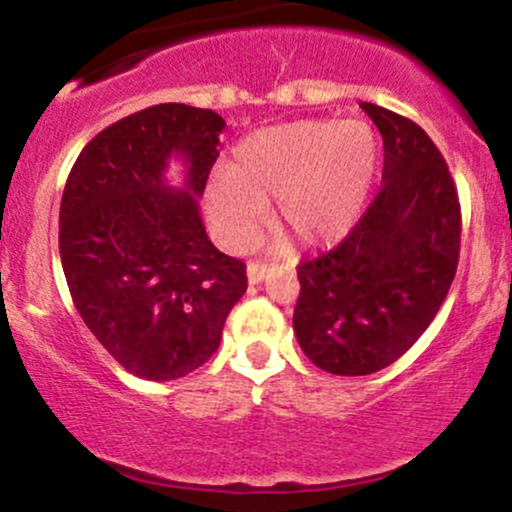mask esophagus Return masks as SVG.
Instances as JSON below:
<instances>
[{
	"label": "esophagus",
	"mask_w": 512,
	"mask_h": 512,
	"mask_svg": "<svg viewBox=\"0 0 512 512\" xmlns=\"http://www.w3.org/2000/svg\"><path fill=\"white\" fill-rule=\"evenodd\" d=\"M267 275H270V265L267 262H247V280H250V285H260Z\"/></svg>",
	"instance_id": "1"
}]
</instances>
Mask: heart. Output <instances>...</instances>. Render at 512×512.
<instances>
[{
	"label": "heart",
	"mask_w": 512,
	"mask_h": 512,
	"mask_svg": "<svg viewBox=\"0 0 512 512\" xmlns=\"http://www.w3.org/2000/svg\"><path fill=\"white\" fill-rule=\"evenodd\" d=\"M379 143L366 121H292L247 136L230 170L208 183V210L230 242L242 245L277 198V218L302 245L347 235L374 183Z\"/></svg>",
	"instance_id": "b5f03b06"
}]
</instances>
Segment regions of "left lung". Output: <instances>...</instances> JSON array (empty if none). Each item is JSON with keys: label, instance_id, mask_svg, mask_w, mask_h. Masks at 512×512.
<instances>
[{"label": "left lung", "instance_id": "obj_1", "mask_svg": "<svg viewBox=\"0 0 512 512\" xmlns=\"http://www.w3.org/2000/svg\"><path fill=\"white\" fill-rule=\"evenodd\" d=\"M384 138L381 190L334 250L297 267L294 334L319 369L366 376L416 344L441 309L461 252V203L421 126L361 103Z\"/></svg>", "mask_w": 512, "mask_h": 512}]
</instances>
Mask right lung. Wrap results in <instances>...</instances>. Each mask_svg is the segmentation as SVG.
Masks as SVG:
<instances>
[{
    "instance_id": "1",
    "label": "right lung",
    "mask_w": 512,
    "mask_h": 512,
    "mask_svg": "<svg viewBox=\"0 0 512 512\" xmlns=\"http://www.w3.org/2000/svg\"><path fill=\"white\" fill-rule=\"evenodd\" d=\"M225 121L210 108L158 103L103 128L66 180L59 255L76 312L126 371L170 381L203 366L245 294V262L210 242L198 198ZM189 165L186 188L162 173Z\"/></svg>"
}]
</instances>
